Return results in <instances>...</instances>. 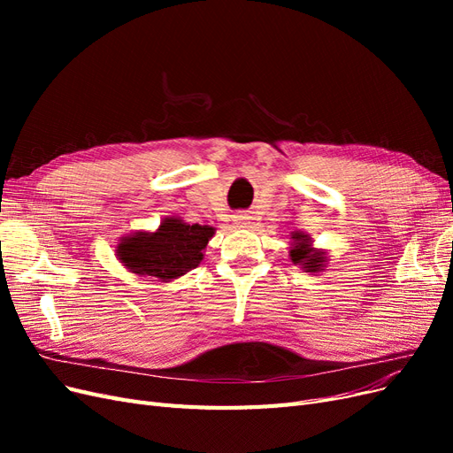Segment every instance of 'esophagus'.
I'll return each instance as SVG.
<instances>
[{
  "mask_svg": "<svg viewBox=\"0 0 453 453\" xmlns=\"http://www.w3.org/2000/svg\"><path fill=\"white\" fill-rule=\"evenodd\" d=\"M232 221H234L238 226H250L251 215L250 213H236L234 217H232Z\"/></svg>",
  "mask_w": 453,
  "mask_h": 453,
  "instance_id": "34e87169",
  "label": "esophagus"
}]
</instances>
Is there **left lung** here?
Masks as SVG:
<instances>
[{
  "label": "left lung",
  "instance_id": "left-lung-1",
  "mask_svg": "<svg viewBox=\"0 0 453 453\" xmlns=\"http://www.w3.org/2000/svg\"><path fill=\"white\" fill-rule=\"evenodd\" d=\"M289 258L295 266H300L308 273H319L328 265V255L325 250L313 248V240L304 232H293L291 234Z\"/></svg>",
  "mask_w": 453,
  "mask_h": 453
}]
</instances>
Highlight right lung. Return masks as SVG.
<instances>
[{
  "mask_svg": "<svg viewBox=\"0 0 453 453\" xmlns=\"http://www.w3.org/2000/svg\"><path fill=\"white\" fill-rule=\"evenodd\" d=\"M210 225H190L181 217H164L157 230H138L117 242V258L128 272L142 278L170 283L195 270L213 238Z\"/></svg>",
  "mask_w": 453,
  "mask_h": 453,
  "instance_id": "right-lung-1",
  "label": "right lung"
}]
</instances>
